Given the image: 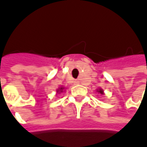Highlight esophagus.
<instances>
[{
	"mask_svg": "<svg viewBox=\"0 0 147 147\" xmlns=\"http://www.w3.org/2000/svg\"><path fill=\"white\" fill-rule=\"evenodd\" d=\"M76 83H80V82H79V81H76Z\"/></svg>",
	"mask_w": 147,
	"mask_h": 147,
	"instance_id": "34e87169",
	"label": "esophagus"
}]
</instances>
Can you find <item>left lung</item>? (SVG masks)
I'll list each match as a JSON object with an SVG mask.
<instances>
[{
    "mask_svg": "<svg viewBox=\"0 0 147 147\" xmlns=\"http://www.w3.org/2000/svg\"><path fill=\"white\" fill-rule=\"evenodd\" d=\"M97 92H98L99 94H104V92H103V90L101 89V88H99V89H98V90H97Z\"/></svg>",
    "mask_w": 147,
    "mask_h": 147,
    "instance_id": "left-lung-1",
    "label": "left lung"
}]
</instances>
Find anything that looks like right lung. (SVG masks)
I'll return each mask as SVG.
<instances>
[{"mask_svg":"<svg viewBox=\"0 0 147 147\" xmlns=\"http://www.w3.org/2000/svg\"><path fill=\"white\" fill-rule=\"evenodd\" d=\"M63 90H64V87L61 86V87H60V88L57 90V94H60L61 92H63Z\"/></svg>","mask_w":147,"mask_h":147,"instance_id":"obj_1","label":"right lung"}]
</instances>
